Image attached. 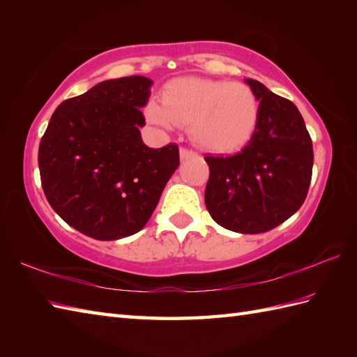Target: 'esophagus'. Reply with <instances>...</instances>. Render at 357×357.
<instances>
[{
  "label": "esophagus",
  "mask_w": 357,
  "mask_h": 357,
  "mask_svg": "<svg viewBox=\"0 0 357 357\" xmlns=\"http://www.w3.org/2000/svg\"><path fill=\"white\" fill-rule=\"evenodd\" d=\"M195 156H196V153L192 150H188V149H181L179 150V158L183 159V161H184V159H190V158H195Z\"/></svg>",
  "instance_id": "obj_1"
}]
</instances>
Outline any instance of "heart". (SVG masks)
I'll use <instances>...</instances> for the list:
<instances>
[{
	"label": "heart",
	"instance_id": "obj_1",
	"mask_svg": "<svg viewBox=\"0 0 357 357\" xmlns=\"http://www.w3.org/2000/svg\"><path fill=\"white\" fill-rule=\"evenodd\" d=\"M259 100L244 82L181 78L170 82L162 101L150 100L146 118L156 127L172 130L190 126L196 146L230 153L252 139L259 123Z\"/></svg>",
	"mask_w": 357,
	"mask_h": 357
}]
</instances>
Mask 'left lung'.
<instances>
[{"label": "left lung", "instance_id": "8db88e82", "mask_svg": "<svg viewBox=\"0 0 357 357\" xmlns=\"http://www.w3.org/2000/svg\"><path fill=\"white\" fill-rule=\"evenodd\" d=\"M259 100V123L244 149L206 156V207L227 230L256 234L275 229L304 204L313 172V144L298 107L245 79Z\"/></svg>", "mask_w": 357, "mask_h": 357}]
</instances>
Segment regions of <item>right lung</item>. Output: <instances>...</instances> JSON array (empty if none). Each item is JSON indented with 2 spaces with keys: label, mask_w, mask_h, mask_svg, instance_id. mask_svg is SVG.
Returning a JSON list of instances; mask_svg holds the SVG:
<instances>
[{
  "label": "right lung",
  "mask_w": 357,
  "mask_h": 357,
  "mask_svg": "<svg viewBox=\"0 0 357 357\" xmlns=\"http://www.w3.org/2000/svg\"><path fill=\"white\" fill-rule=\"evenodd\" d=\"M153 81H102L53 112L38 151L52 208L98 241L138 233L179 165L176 144L150 149L139 128Z\"/></svg>",
  "instance_id": "add662e5"
}]
</instances>
